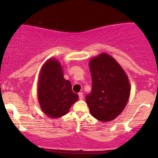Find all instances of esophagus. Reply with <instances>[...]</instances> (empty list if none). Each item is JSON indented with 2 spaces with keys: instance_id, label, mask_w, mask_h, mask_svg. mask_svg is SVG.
<instances>
[{
  "instance_id": "obj_1",
  "label": "esophagus",
  "mask_w": 158,
  "mask_h": 158,
  "mask_svg": "<svg viewBox=\"0 0 158 158\" xmlns=\"http://www.w3.org/2000/svg\"><path fill=\"white\" fill-rule=\"evenodd\" d=\"M79 99H82L83 97H84V96H83V94L80 92V93H79Z\"/></svg>"
}]
</instances>
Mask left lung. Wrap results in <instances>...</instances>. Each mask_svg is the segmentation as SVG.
<instances>
[{
    "mask_svg": "<svg viewBox=\"0 0 158 158\" xmlns=\"http://www.w3.org/2000/svg\"><path fill=\"white\" fill-rule=\"evenodd\" d=\"M89 68L92 90L85 99L90 114L101 122L113 120L122 113L129 99L128 78L120 64L106 52L92 58Z\"/></svg>",
    "mask_w": 158,
    "mask_h": 158,
    "instance_id": "left-lung-1",
    "label": "left lung"
}]
</instances>
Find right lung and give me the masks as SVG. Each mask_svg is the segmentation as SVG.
Masks as SVG:
<instances>
[{"label":"right lung","mask_w":158,"mask_h":158,"mask_svg":"<svg viewBox=\"0 0 158 158\" xmlns=\"http://www.w3.org/2000/svg\"><path fill=\"white\" fill-rule=\"evenodd\" d=\"M37 93L41 110L54 119L68 114L79 99L70 81L64 78L61 63L54 58L46 61L40 70Z\"/></svg>","instance_id":"add662e5"}]
</instances>
